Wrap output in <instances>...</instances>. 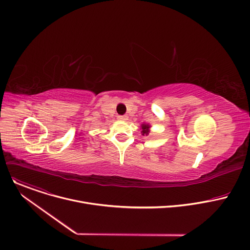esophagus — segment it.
Masks as SVG:
<instances>
[{
  "mask_svg": "<svg viewBox=\"0 0 250 250\" xmlns=\"http://www.w3.org/2000/svg\"><path fill=\"white\" fill-rule=\"evenodd\" d=\"M127 119H128L127 116H119V120H120V121L125 122V121H127Z\"/></svg>",
  "mask_w": 250,
  "mask_h": 250,
  "instance_id": "1",
  "label": "esophagus"
}]
</instances>
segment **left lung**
I'll return each mask as SVG.
<instances>
[{
  "mask_svg": "<svg viewBox=\"0 0 250 250\" xmlns=\"http://www.w3.org/2000/svg\"><path fill=\"white\" fill-rule=\"evenodd\" d=\"M150 127L151 125L149 124H142L141 125V134L142 135H148L150 132Z\"/></svg>",
  "mask_w": 250,
  "mask_h": 250,
  "instance_id": "obj_1",
  "label": "left lung"
}]
</instances>
